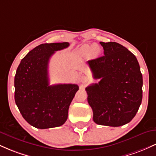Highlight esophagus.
<instances>
[{"instance_id":"obj_1","label":"esophagus","mask_w":156,"mask_h":156,"mask_svg":"<svg viewBox=\"0 0 156 156\" xmlns=\"http://www.w3.org/2000/svg\"><path fill=\"white\" fill-rule=\"evenodd\" d=\"M88 81V78H87V76H81V78H80V82L83 83H87V82Z\"/></svg>"}]
</instances>
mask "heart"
I'll use <instances>...</instances> for the list:
<instances>
[{"label":"heart","mask_w":156,"mask_h":156,"mask_svg":"<svg viewBox=\"0 0 156 156\" xmlns=\"http://www.w3.org/2000/svg\"><path fill=\"white\" fill-rule=\"evenodd\" d=\"M91 48H92V49H90ZM82 50H83V51L84 52V53H88V52H89V51L91 50L92 53L94 55L98 54V53H99V51H100L99 48H98L97 45H93L92 47H91L90 45H88V44H87V45H84L83 48H82Z\"/></svg>","instance_id":"obj_1"}]
</instances>
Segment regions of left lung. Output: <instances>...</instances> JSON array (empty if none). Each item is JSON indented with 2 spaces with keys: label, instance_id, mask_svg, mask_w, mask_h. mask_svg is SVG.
I'll use <instances>...</instances> for the list:
<instances>
[{
  "label": "left lung",
  "instance_id": "left-lung-1",
  "mask_svg": "<svg viewBox=\"0 0 156 156\" xmlns=\"http://www.w3.org/2000/svg\"><path fill=\"white\" fill-rule=\"evenodd\" d=\"M100 44L104 55L88 64L98 83L86 88L96 124L119 127L130 122L142 101V75L136 57L114 42Z\"/></svg>",
  "mask_w": 156,
  "mask_h": 156
}]
</instances>
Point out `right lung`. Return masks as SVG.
<instances>
[{
	"mask_svg": "<svg viewBox=\"0 0 156 156\" xmlns=\"http://www.w3.org/2000/svg\"><path fill=\"white\" fill-rule=\"evenodd\" d=\"M69 45V42L39 44L21 60L16 71V105L35 128H55L67 121L69 105L79 87L71 83L49 85L48 63L55 51Z\"/></svg>",
	"mask_w": 156,
	"mask_h": 156,
	"instance_id": "right-lung-1",
	"label": "right lung"
}]
</instances>
